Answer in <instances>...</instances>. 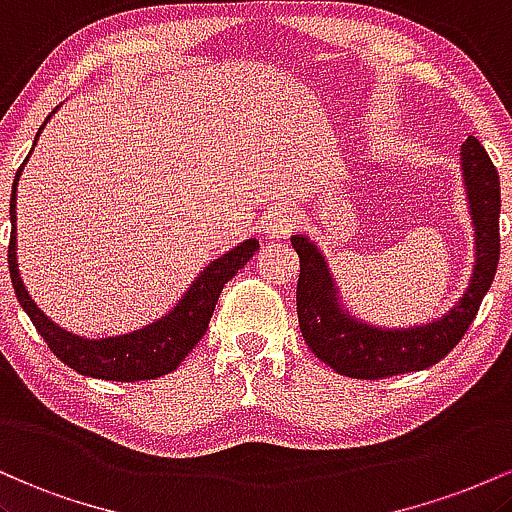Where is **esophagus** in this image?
Here are the masks:
<instances>
[{"label":"esophagus","mask_w":512,"mask_h":512,"mask_svg":"<svg viewBox=\"0 0 512 512\" xmlns=\"http://www.w3.org/2000/svg\"><path fill=\"white\" fill-rule=\"evenodd\" d=\"M297 225H300V217H297L295 210L278 208L266 217V222H263V232H266L271 239H283L287 234L295 232Z\"/></svg>","instance_id":"obj_1"}]
</instances>
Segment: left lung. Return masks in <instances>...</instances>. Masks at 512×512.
Listing matches in <instances>:
<instances>
[{
	"label": "left lung",
	"instance_id": "left-lung-1",
	"mask_svg": "<svg viewBox=\"0 0 512 512\" xmlns=\"http://www.w3.org/2000/svg\"><path fill=\"white\" fill-rule=\"evenodd\" d=\"M469 208L476 227V266L467 292L445 317L413 329H375L355 321L341 309L329 268L317 246L300 234L292 237L300 256L297 319L309 350L341 375L353 380H384L440 363L462 341L476 319L481 300L493 283L501 254V186L498 171L484 145L469 135L462 145Z\"/></svg>",
	"mask_w": 512,
	"mask_h": 512
}]
</instances>
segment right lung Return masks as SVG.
<instances>
[{
    "label": "right lung",
    "instance_id": "obj_1",
    "mask_svg": "<svg viewBox=\"0 0 512 512\" xmlns=\"http://www.w3.org/2000/svg\"><path fill=\"white\" fill-rule=\"evenodd\" d=\"M21 169H24V164L16 171L9 200V275L16 292V300H19L24 312L31 317L33 326L43 336V341L48 343V348L57 355V360H62L74 372H79V375L111 382L157 380V377L174 372L181 365V360L195 348V343L205 336L212 312H215V304L220 300L222 287L256 254L258 241L246 239L237 249H232L229 254L212 261L200 273V278L191 285V290L183 295V300L176 304L174 312L154 321V324H149L140 331L125 333V336L84 341V338L62 331L60 326H55L53 321L45 317L36 307V302L28 297L24 280L19 278V263H16V181H19Z\"/></svg>",
    "mask_w": 512,
    "mask_h": 512
}]
</instances>
